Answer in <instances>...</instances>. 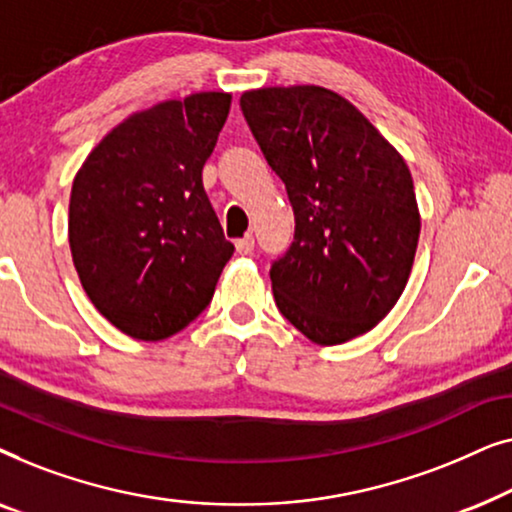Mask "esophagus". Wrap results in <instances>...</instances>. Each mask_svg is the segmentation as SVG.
<instances>
[{
  "label": "esophagus",
  "mask_w": 512,
  "mask_h": 512,
  "mask_svg": "<svg viewBox=\"0 0 512 512\" xmlns=\"http://www.w3.org/2000/svg\"><path fill=\"white\" fill-rule=\"evenodd\" d=\"M235 249H237V254L249 256L251 251H254V235H244V237H240V240L235 242Z\"/></svg>",
  "instance_id": "obj_1"
}]
</instances>
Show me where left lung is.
<instances>
[{
	"label": "left lung",
	"mask_w": 512,
	"mask_h": 512,
	"mask_svg": "<svg viewBox=\"0 0 512 512\" xmlns=\"http://www.w3.org/2000/svg\"><path fill=\"white\" fill-rule=\"evenodd\" d=\"M240 107L296 216L291 247L270 265L279 312L317 345L368 333L415 261L422 223L408 165L333 90H247Z\"/></svg>",
	"instance_id": "obj_1"
}]
</instances>
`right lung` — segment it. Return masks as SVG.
<instances>
[{"label": "right lung", "instance_id": "add662e5", "mask_svg": "<svg viewBox=\"0 0 512 512\" xmlns=\"http://www.w3.org/2000/svg\"><path fill=\"white\" fill-rule=\"evenodd\" d=\"M228 93L132 114L76 174L69 249L88 298L118 331L165 340L209 305L235 247L202 186Z\"/></svg>", "mask_w": 512, "mask_h": 512}]
</instances>
